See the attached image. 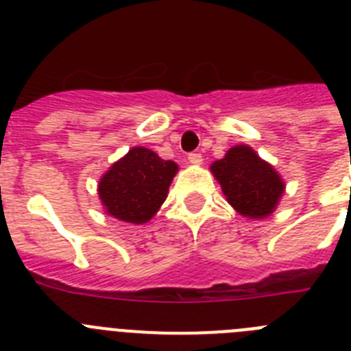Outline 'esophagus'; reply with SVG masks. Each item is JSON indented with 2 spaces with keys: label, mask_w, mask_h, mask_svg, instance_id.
Returning a JSON list of instances; mask_svg holds the SVG:
<instances>
[{
  "label": "esophagus",
  "mask_w": 351,
  "mask_h": 351,
  "mask_svg": "<svg viewBox=\"0 0 351 351\" xmlns=\"http://www.w3.org/2000/svg\"><path fill=\"white\" fill-rule=\"evenodd\" d=\"M188 161H190L191 165H200V163L204 161V158H202V154L191 153V154H188Z\"/></svg>",
  "instance_id": "34e87169"
}]
</instances>
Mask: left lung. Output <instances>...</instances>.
<instances>
[{
  "label": "left lung",
  "mask_w": 351,
  "mask_h": 351,
  "mask_svg": "<svg viewBox=\"0 0 351 351\" xmlns=\"http://www.w3.org/2000/svg\"><path fill=\"white\" fill-rule=\"evenodd\" d=\"M210 172L221 186L226 202L244 218L271 216L285 193L280 172L246 144L228 149L221 160L210 165Z\"/></svg>",
  "instance_id": "left-lung-1"
}]
</instances>
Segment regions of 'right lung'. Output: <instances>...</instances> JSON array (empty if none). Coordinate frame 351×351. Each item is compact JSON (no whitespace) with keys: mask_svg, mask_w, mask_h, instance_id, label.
<instances>
[{"mask_svg":"<svg viewBox=\"0 0 351 351\" xmlns=\"http://www.w3.org/2000/svg\"><path fill=\"white\" fill-rule=\"evenodd\" d=\"M179 167L147 147H132L98 181L104 210L132 225H144L160 210Z\"/></svg>","mask_w":351,"mask_h":351,"instance_id":"1","label":"right lung"}]
</instances>
